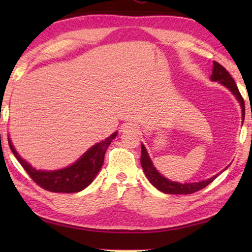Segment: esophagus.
Masks as SVG:
<instances>
[{
    "label": "esophagus",
    "instance_id": "1",
    "mask_svg": "<svg viewBox=\"0 0 252 252\" xmlns=\"http://www.w3.org/2000/svg\"><path fill=\"white\" fill-rule=\"evenodd\" d=\"M135 130H136V126L134 125V123H131V122L125 123V125H122V126H121L122 132H133Z\"/></svg>",
    "mask_w": 252,
    "mask_h": 252
}]
</instances>
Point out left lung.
I'll return each instance as SVG.
<instances>
[{
    "mask_svg": "<svg viewBox=\"0 0 252 252\" xmlns=\"http://www.w3.org/2000/svg\"><path fill=\"white\" fill-rule=\"evenodd\" d=\"M210 80L213 81V82H219L220 84H222L223 87L227 88L228 90L234 95V97H236L239 103H240L241 112H242V122H244L245 101L242 99L240 92L238 90V87L236 85V82H234L232 76L230 75L229 72L225 70L222 65L219 64L218 62L213 61L212 74L210 76ZM141 165L144 173H146V177L148 178V180L150 181L151 185L153 187H156L158 190H160L161 192L168 193V194H190V193L195 192V191L201 190L203 188H206L208 185H210V183L215 180V179L218 177L221 172L224 171V170L228 168L227 167L218 174L207 179V180H202L199 182L181 183V182L171 181L169 180L168 178L162 176V174L156 169V167L153 165L152 161L150 159V157H149V153L147 151L146 147L143 146V143H141Z\"/></svg>",
    "mask_w": 252,
    "mask_h": 252,
    "instance_id": "8db88e82",
    "label": "left lung"
}]
</instances>
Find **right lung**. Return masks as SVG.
Here are the masks:
<instances>
[{
    "instance_id": "add662e5",
    "label": "right lung",
    "mask_w": 252,
    "mask_h": 252,
    "mask_svg": "<svg viewBox=\"0 0 252 252\" xmlns=\"http://www.w3.org/2000/svg\"><path fill=\"white\" fill-rule=\"evenodd\" d=\"M117 134L118 132H114L106 139L102 140L101 142L94 144L69 167L59 170H50V171L36 170L28 163L23 158H21L18 151L15 150L10 136H8V146L21 165L36 185L45 190L51 191V192L74 193L82 191L94 180L103 165L106 149L112 142V140L116 139Z\"/></svg>"
}]
</instances>
